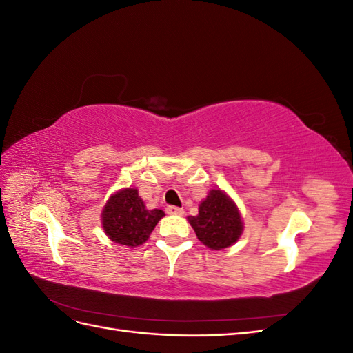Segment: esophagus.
<instances>
[{
  "mask_svg": "<svg viewBox=\"0 0 353 353\" xmlns=\"http://www.w3.org/2000/svg\"><path fill=\"white\" fill-rule=\"evenodd\" d=\"M166 213L168 215H184V209L183 208H176V206H168L166 208Z\"/></svg>",
  "mask_w": 353,
  "mask_h": 353,
  "instance_id": "34e87169",
  "label": "esophagus"
}]
</instances>
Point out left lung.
Instances as JSON below:
<instances>
[{
  "label": "left lung",
  "mask_w": 353,
  "mask_h": 353,
  "mask_svg": "<svg viewBox=\"0 0 353 353\" xmlns=\"http://www.w3.org/2000/svg\"><path fill=\"white\" fill-rule=\"evenodd\" d=\"M197 239L210 249L221 250L236 243L243 231V222L236 205L222 193L212 190L199 206V215L188 218Z\"/></svg>",
  "instance_id": "8db88e82"
}]
</instances>
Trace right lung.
<instances>
[{
    "mask_svg": "<svg viewBox=\"0 0 353 353\" xmlns=\"http://www.w3.org/2000/svg\"><path fill=\"white\" fill-rule=\"evenodd\" d=\"M163 216L160 209L147 210L135 188H125L113 194L105 205L103 228L114 243L132 248L143 244Z\"/></svg>",
    "mask_w": 353,
    "mask_h": 353,
    "instance_id": "obj_1",
    "label": "right lung"
}]
</instances>
